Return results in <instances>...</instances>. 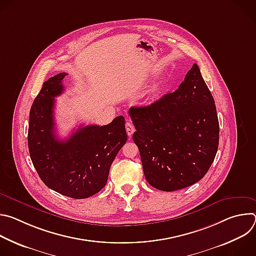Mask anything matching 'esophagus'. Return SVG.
<instances>
[{"instance_id": "esophagus-1", "label": "esophagus", "mask_w": 256, "mask_h": 256, "mask_svg": "<svg viewBox=\"0 0 256 256\" xmlns=\"http://www.w3.org/2000/svg\"><path fill=\"white\" fill-rule=\"evenodd\" d=\"M126 134L130 138L134 132V126L130 124V122H126Z\"/></svg>"}]
</instances>
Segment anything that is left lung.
Returning <instances> with one entry per match:
<instances>
[{
	"label": "left lung",
	"instance_id": "8db88e82",
	"mask_svg": "<svg viewBox=\"0 0 256 256\" xmlns=\"http://www.w3.org/2000/svg\"><path fill=\"white\" fill-rule=\"evenodd\" d=\"M144 174L163 192L188 188L210 169L218 146L214 100L196 64L173 93L151 105L130 107Z\"/></svg>",
	"mask_w": 256,
	"mask_h": 256
}]
</instances>
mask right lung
Returning a JSON list of instances; mask_svg holds the SVG:
<instances>
[{
    "instance_id": "add662e5",
    "label": "right lung",
    "mask_w": 256,
    "mask_h": 256,
    "mask_svg": "<svg viewBox=\"0 0 256 256\" xmlns=\"http://www.w3.org/2000/svg\"><path fill=\"white\" fill-rule=\"evenodd\" d=\"M66 72L50 78L34 99L29 114L28 148L31 161L44 184L72 198H87L106 184L109 169L128 134L124 118L106 126H80L68 138L56 134L54 97L64 92Z\"/></svg>"
}]
</instances>
